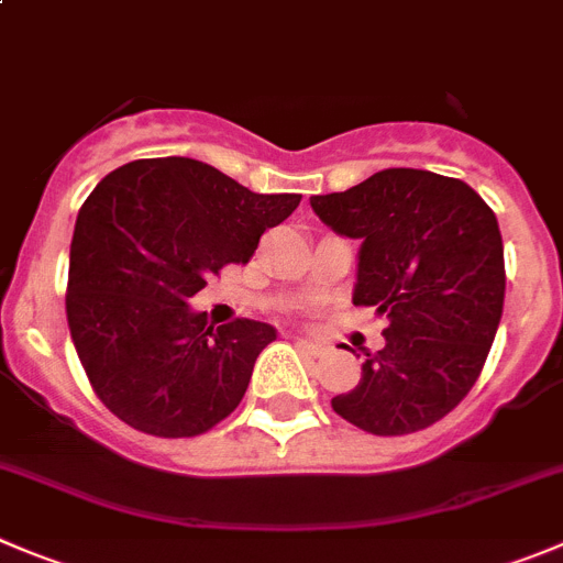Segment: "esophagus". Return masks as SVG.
<instances>
[{"label":"esophagus","mask_w":563,"mask_h":563,"mask_svg":"<svg viewBox=\"0 0 563 563\" xmlns=\"http://www.w3.org/2000/svg\"><path fill=\"white\" fill-rule=\"evenodd\" d=\"M297 346L306 355H313V358H322V355L328 353V344H324V341H317V339H297Z\"/></svg>","instance_id":"34e87169"}]
</instances>
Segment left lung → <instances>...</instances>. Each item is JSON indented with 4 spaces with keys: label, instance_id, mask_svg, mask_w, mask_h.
Segmentation results:
<instances>
[{
    "label": "left lung",
    "instance_id": "left-lung-1",
    "mask_svg": "<svg viewBox=\"0 0 563 563\" xmlns=\"http://www.w3.org/2000/svg\"><path fill=\"white\" fill-rule=\"evenodd\" d=\"M324 224L358 239L353 302L388 319L333 411L375 435H406L448 417L481 375L506 299L495 210L464 180L383 169L341 194L311 197Z\"/></svg>",
    "mask_w": 563,
    "mask_h": 563
}]
</instances>
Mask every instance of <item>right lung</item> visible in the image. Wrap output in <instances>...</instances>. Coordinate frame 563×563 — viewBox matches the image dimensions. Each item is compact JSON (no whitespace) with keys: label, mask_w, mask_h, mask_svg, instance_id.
I'll return each mask as SVG.
<instances>
[{"label":"right lung","mask_w":563,"mask_h":563,"mask_svg":"<svg viewBox=\"0 0 563 563\" xmlns=\"http://www.w3.org/2000/svg\"><path fill=\"white\" fill-rule=\"evenodd\" d=\"M299 194H255L191 157L110 172L77 213L66 319L99 400L141 433L188 439L239 408L275 328L213 330L188 299L297 210Z\"/></svg>","instance_id":"add662e5"}]
</instances>
